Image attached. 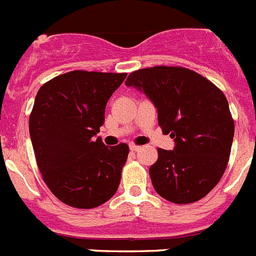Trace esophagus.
<instances>
[{
    "label": "esophagus",
    "mask_w": 256,
    "mask_h": 256,
    "mask_svg": "<svg viewBox=\"0 0 256 256\" xmlns=\"http://www.w3.org/2000/svg\"><path fill=\"white\" fill-rule=\"evenodd\" d=\"M140 148H142V146H139V145L130 144V150H132V152H138V150H139Z\"/></svg>",
    "instance_id": "34e87169"
}]
</instances>
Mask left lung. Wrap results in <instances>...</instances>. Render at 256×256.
Returning <instances> with one entry per match:
<instances>
[{
  "label": "left lung",
  "instance_id": "obj_1",
  "mask_svg": "<svg viewBox=\"0 0 256 256\" xmlns=\"http://www.w3.org/2000/svg\"><path fill=\"white\" fill-rule=\"evenodd\" d=\"M125 84L148 96L163 132L174 140V150L158 149L149 168L156 192L176 204L206 196L224 174L234 140L224 94L195 71L172 66L134 71Z\"/></svg>",
  "mask_w": 256,
  "mask_h": 256
}]
</instances>
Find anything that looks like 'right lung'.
<instances>
[{
    "mask_svg": "<svg viewBox=\"0 0 256 256\" xmlns=\"http://www.w3.org/2000/svg\"><path fill=\"white\" fill-rule=\"evenodd\" d=\"M128 74L71 71L40 86L29 117L36 164L62 202L90 209L111 199L121 181L128 146L96 138L104 110Z\"/></svg>",
    "mask_w": 256,
    "mask_h": 256,
    "instance_id": "right-lung-1",
    "label": "right lung"
}]
</instances>
